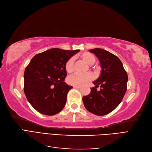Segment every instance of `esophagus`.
Segmentation results:
<instances>
[{
    "mask_svg": "<svg viewBox=\"0 0 152 152\" xmlns=\"http://www.w3.org/2000/svg\"><path fill=\"white\" fill-rule=\"evenodd\" d=\"M79 86H73V88H75V89H79Z\"/></svg>",
    "mask_w": 152,
    "mask_h": 152,
    "instance_id": "esophagus-1",
    "label": "esophagus"
}]
</instances>
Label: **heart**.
<instances>
[{"instance_id": "b5f03b06", "label": "heart", "mask_w": 152, "mask_h": 152, "mask_svg": "<svg viewBox=\"0 0 152 152\" xmlns=\"http://www.w3.org/2000/svg\"><path fill=\"white\" fill-rule=\"evenodd\" d=\"M81 59L83 60L86 64L89 65H91L95 62L96 58L94 55L89 52H85L80 55ZM73 59L72 58H70L66 62L65 65V70L68 73H71L73 70ZM93 75L91 73H87L83 75L80 74H74L69 77L67 79V82L72 86H80L82 84H85L86 82L89 81L93 79Z\"/></svg>"}]
</instances>
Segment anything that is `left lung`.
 Instances as JSON below:
<instances>
[{"instance_id": "left-lung-1", "label": "left lung", "mask_w": 152, "mask_h": 152, "mask_svg": "<svg viewBox=\"0 0 152 152\" xmlns=\"http://www.w3.org/2000/svg\"><path fill=\"white\" fill-rule=\"evenodd\" d=\"M89 51L99 59L102 73L93 82L89 95L84 96L82 101L85 108L96 115H104L115 109L127 91L128 77L121 61L117 56L103 49L95 48ZM100 86L98 91L97 87Z\"/></svg>"}]
</instances>
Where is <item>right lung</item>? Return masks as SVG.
<instances>
[{"label":"right lung","instance_id":"add662e5","mask_svg":"<svg viewBox=\"0 0 152 152\" xmlns=\"http://www.w3.org/2000/svg\"><path fill=\"white\" fill-rule=\"evenodd\" d=\"M80 50L53 48L36 54L24 73V92L37 111L46 115L60 112L72 86L64 80L67 75L66 62Z\"/></svg>","mask_w":152,"mask_h":152}]
</instances>
